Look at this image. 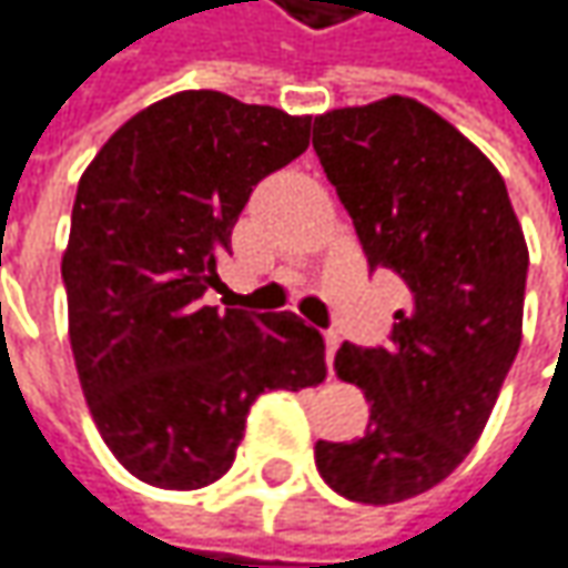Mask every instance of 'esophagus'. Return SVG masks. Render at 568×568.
Returning <instances> with one entry per match:
<instances>
[{
    "instance_id": "34e87169",
    "label": "esophagus",
    "mask_w": 568,
    "mask_h": 568,
    "mask_svg": "<svg viewBox=\"0 0 568 568\" xmlns=\"http://www.w3.org/2000/svg\"><path fill=\"white\" fill-rule=\"evenodd\" d=\"M338 332L335 328H326V361H328V367H332V361H335V352H338Z\"/></svg>"
}]
</instances>
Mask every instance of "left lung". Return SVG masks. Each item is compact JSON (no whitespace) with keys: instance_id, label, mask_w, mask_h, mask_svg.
Listing matches in <instances>:
<instances>
[{"instance_id":"1","label":"left lung","mask_w":568,"mask_h":568,"mask_svg":"<svg viewBox=\"0 0 568 568\" xmlns=\"http://www.w3.org/2000/svg\"><path fill=\"white\" fill-rule=\"evenodd\" d=\"M313 150L367 271L406 284L386 342L335 355L371 422L361 438L316 440V467L338 496L393 505L447 479L489 422L521 348L525 233L496 165L418 101L328 111Z\"/></svg>"}]
</instances>
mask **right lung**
Here are the masks:
<instances>
[{
	"instance_id": "right-lung-1",
	"label": "right lung",
	"mask_w": 568,
	"mask_h": 568,
	"mask_svg": "<svg viewBox=\"0 0 568 568\" xmlns=\"http://www.w3.org/2000/svg\"><path fill=\"white\" fill-rule=\"evenodd\" d=\"M310 146V118L223 92H182L130 118L85 169L63 287L85 403L124 467L201 489L236 460L268 389L326 377L297 313L207 306L252 191Z\"/></svg>"
}]
</instances>
